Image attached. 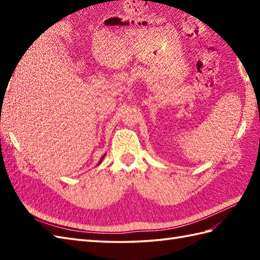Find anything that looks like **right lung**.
<instances>
[{
	"label": "right lung",
	"mask_w": 260,
	"mask_h": 260,
	"mask_svg": "<svg viewBox=\"0 0 260 260\" xmlns=\"http://www.w3.org/2000/svg\"><path fill=\"white\" fill-rule=\"evenodd\" d=\"M104 157H105V155H104V156H103V157H102V158H101V161H99V163H98V165H99V164H101V163H102V161H103V158H104Z\"/></svg>",
	"instance_id": "add662e5"
}]
</instances>
